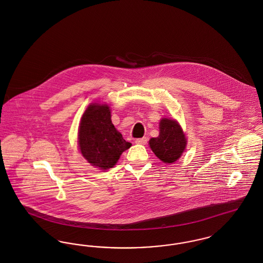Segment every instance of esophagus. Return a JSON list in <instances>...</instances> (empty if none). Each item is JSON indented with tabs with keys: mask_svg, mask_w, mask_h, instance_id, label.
I'll return each instance as SVG.
<instances>
[{
	"mask_svg": "<svg viewBox=\"0 0 263 263\" xmlns=\"http://www.w3.org/2000/svg\"><path fill=\"white\" fill-rule=\"evenodd\" d=\"M148 142V139L146 137L140 138V139H136L135 143L136 144H140V145H146Z\"/></svg>",
	"mask_w": 263,
	"mask_h": 263,
	"instance_id": "obj_1",
	"label": "esophagus"
}]
</instances>
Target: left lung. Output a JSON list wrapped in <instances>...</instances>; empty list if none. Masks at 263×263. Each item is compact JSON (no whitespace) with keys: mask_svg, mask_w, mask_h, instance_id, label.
Listing matches in <instances>:
<instances>
[{"mask_svg":"<svg viewBox=\"0 0 263 263\" xmlns=\"http://www.w3.org/2000/svg\"><path fill=\"white\" fill-rule=\"evenodd\" d=\"M154 154L164 163H175L185 150L187 140L180 125L173 119L160 121V134L149 141Z\"/></svg>","mask_w":263,"mask_h":263,"instance_id":"1","label":"left lung"}]
</instances>
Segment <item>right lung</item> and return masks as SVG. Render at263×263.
<instances>
[{
	"label": "right lung",
	"instance_id": "1",
	"mask_svg": "<svg viewBox=\"0 0 263 263\" xmlns=\"http://www.w3.org/2000/svg\"><path fill=\"white\" fill-rule=\"evenodd\" d=\"M78 144L88 163L103 171L112 167L121 154L131 147L113 125L109 106L100 103L89 104L83 114Z\"/></svg>",
	"mask_w": 263,
	"mask_h": 263
}]
</instances>
